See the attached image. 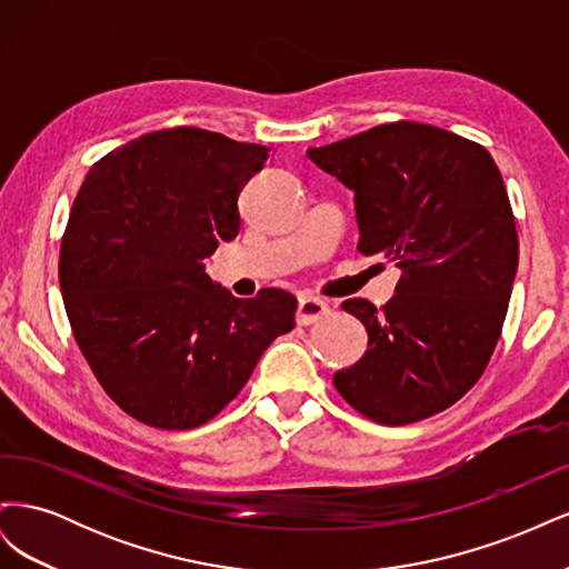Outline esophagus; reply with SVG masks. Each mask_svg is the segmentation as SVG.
<instances>
[{
    "mask_svg": "<svg viewBox=\"0 0 569 569\" xmlns=\"http://www.w3.org/2000/svg\"><path fill=\"white\" fill-rule=\"evenodd\" d=\"M325 316H330V306H327V301L311 297V295L299 297V303H297V322L299 325H313V322L322 320Z\"/></svg>",
    "mask_w": 569,
    "mask_h": 569,
    "instance_id": "obj_1",
    "label": "esophagus"
}]
</instances>
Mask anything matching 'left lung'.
Returning <instances> with one entry per match:
<instances>
[{
  "mask_svg": "<svg viewBox=\"0 0 569 569\" xmlns=\"http://www.w3.org/2000/svg\"><path fill=\"white\" fill-rule=\"evenodd\" d=\"M353 192L358 251L403 270L377 311L343 301L368 351L335 387L358 412L408 425L449 408L485 372L518 272V232L501 170L460 134L389 123L308 149Z\"/></svg>",
  "mask_w": 569,
  "mask_h": 569,
  "instance_id": "8db88e82",
  "label": "left lung"
}]
</instances>
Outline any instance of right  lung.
<instances>
[{
	"label": "right lung",
	"instance_id": "right-lung-1",
	"mask_svg": "<svg viewBox=\"0 0 569 569\" xmlns=\"http://www.w3.org/2000/svg\"><path fill=\"white\" fill-rule=\"evenodd\" d=\"M268 147L173 128L97 161L73 201L59 282L99 385L128 416L194 429L226 408L295 327L297 299H237L203 258L239 232V192Z\"/></svg>",
	"mask_w": 569,
	"mask_h": 569
}]
</instances>
